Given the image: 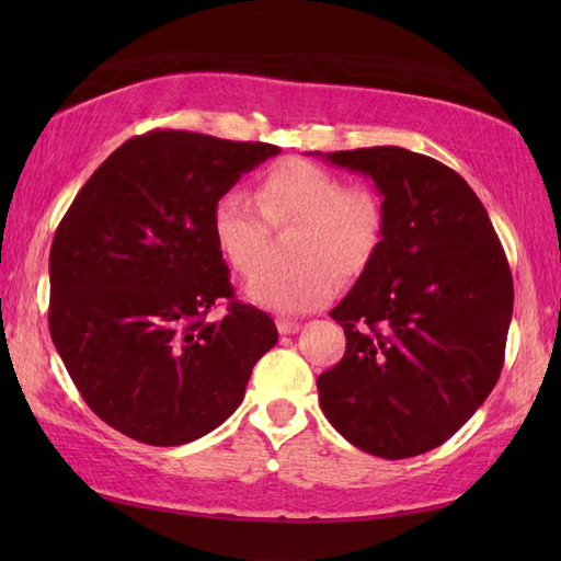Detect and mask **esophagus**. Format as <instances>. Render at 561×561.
I'll list each match as a JSON object with an SVG mask.
<instances>
[{
    "instance_id": "34e87169",
    "label": "esophagus",
    "mask_w": 561,
    "mask_h": 561,
    "mask_svg": "<svg viewBox=\"0 0 561 561\" xmlns=\"http://www.w3.org/2000/svg\"><path fill=\"white\" fill-rule=\"evenodd\" d=\"M277 330H279V335H294V332L301 330V323H299V320L279 318V320H277Z\"/></svg>"
}]
</instances>
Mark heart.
<instances>
[{
	"mask_svg": "<svg viewBox=\"0 0 561 561\" xmlns=\"http://www.w3.org/2000/svg\"><path fill=\"white\" fill-rule=\"evenodd\" d=\"M267 224H296L284 267H265L245 284V299L272 313L316 311L337 294L340 274H359L383 236V205L366 187H347L323 165L289 159L260 178L255 197L229 187L211 207V238L231 270L253 272L267 245Z\"/></svg>",
	"mask_w": 561,
	"mask_h": 561,
	"instance_id": "1",
	"label": "heart"
}]
</instances>
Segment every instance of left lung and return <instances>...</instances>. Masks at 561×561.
Here are the masks:
<instances>
[{
	"label": "left lung",
	"mask_w": 561,
	"mask_h": 561,
	"mask_svg": "<svg viewBox=\"0 0 561 561\" xmlns=\"http://www.w3.org/2000/svg\"><path fill=\"white\" fill-rule=\"evenodd\" d=\"M323 159L371 178L383 236L330 311L347 352L318 376L320 408L371 456H420L456 434L502 374L514 313L504 248L472 187L424 153L368 147Z\"/></svg>",
	"instance_id": "8db88e82"
}]
</instances>
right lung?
<instances>
[{"mask_svg":"<svg viewBox=\"0 0 561 561\" xmlns=\"http://www.w3.org/2000/svg\"><path fill=\"white\" fill-rule=\"evenodd\" d=\"M279 151L153 129L115 149L59 221L50 335L81 398L121 434L149 446L209 434L277 344L267 313L231 301L209 224L224 190ZM219 298L230 313L209 324Z\"/></svg>","mask_w":561,"mask_h":561,"instance_id":"obj_1","label":"right lung"}]
</instances>
